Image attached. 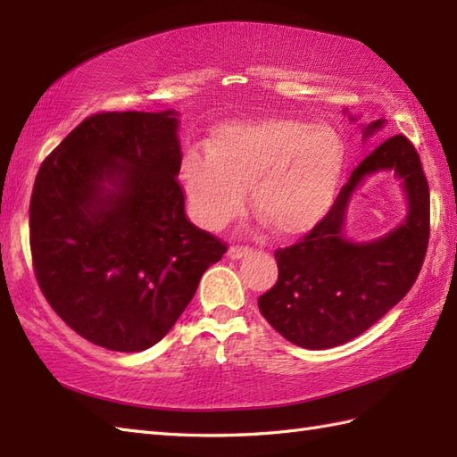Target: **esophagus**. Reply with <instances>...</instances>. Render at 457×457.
Returning <instances> with one entry per match:
<instances>
[{"label":"esophagus","instance_id":"esophagus-1","mask_svg":"<svg viewBox=\"0 0 457 457\" xmlns=\"http://www.w3.org/2000/svg\"><path fill=\"white\" fill-rule=\"evenodd\" d=\"M249 253H251V247H241V245H231L229 251H228V255L231 259H241V257H245Z\"/></svg>","mask_w":457,"mask_h":457}]
</instances>
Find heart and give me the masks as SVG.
<instances>
[{
  "instance_id": "heart-1",
  "label": "heart",
  "mask_w": 457,
  "mask_h": 457,
  "mask_svg": "<svg viewBox=\"0 0 457 457\" xmlns=\"http://www.w3.org/2000/svg\"><path fill=\"white\" fill-rule=\"evenodd\" d=\"M345 145L328 125L267 118L216 129L210 151L188 149L180 180L194 220L221 229L245 208V188L261 220L278 236L312 229L332 206Z\"/></svg>"
}]
</instances>
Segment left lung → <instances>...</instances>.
I'll return each instance as SVG.
<instances>
[{"label":"left lung","instance_id":"obj_1","mask_svg":"<svg viewBox=\"0 0 457 457\" xmlns=\"http://www.w3.org/2000/svg\"><path fill=\"white\" fill-rule=\"evenodd\" d=\"M377 120L363 137L383 128ZM395 170L403 179L410 213L381 240L353 245L343 234L345 210L365 176ZM430 237V188L414 145L393 135L357 164L332 208L295 245L277 249L278 278L259 296L267 322L306 349L347 344L399 304L419 277Z\"/></svg>","mask_w":457,"mask_h":457}]
</instances>
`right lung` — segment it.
<instances>
[{
	"mask_svg": "<svg viewBox=\"0 0 457 457\" xmlns=\"http://www.w3.org/2000/svg\"><path fill=\"white\" fill-rule=\"evenodd\" d=\"M177 112H102L43 161L29 206L46 303L88 342L143 352L228 247L187 218Z\"/></svg>",
	"mask_w": 457,
	"mask_h": 457,
	"instance_id": "obj_1",
	"label": "right lung"
}]
</instances>
